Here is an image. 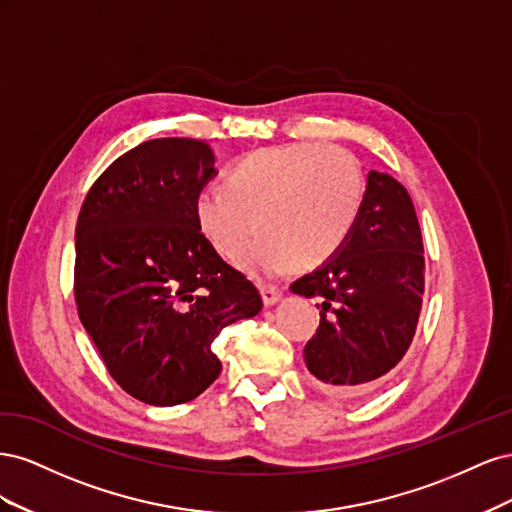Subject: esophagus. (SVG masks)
Segmentation results:
<instances>
[{"instance_id": "esophagus-1", "label": "esophagus", "mask_w": 512, "mask_h": 512, "mask_svg": "<svg viewBox=\"0 0 512 512\" xmlns=\"http://www.w3.org/2000/svg\"><path fill=\"white\" fill-rule=\"evenodd\" d=\"M260 294H262V301H265V305H275L282 299V288L273 286V284H260Z\"/></svg>"}]
</instances>
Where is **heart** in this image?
Instances as JSON below:
<instances>
[{
	"label": "heart",
	"instance_id": "b5f03b06",
	"mask_svg": "<svg viewBox=\"0 0 512 512\" xmlns=\"http://www.w3.org/2000/svg\"><path fill=\"white\" fill-rule=\"evenodd\" d=\"M363 200L365 177L352 153L290 143L247 153L228 170L226 188L200 190L196 222L226 258L258 227L263 237L241 253V267L280 275L331 260L352 235Z\"/></svg>",
	"mask_w": 512,
	"mask_h": 512
}]
</instances>
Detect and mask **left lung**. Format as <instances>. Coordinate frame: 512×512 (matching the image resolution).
<instances>
[{"label": "left lung", "mask_w": 512, "mask_h": 512, "mask_svg": "<svg viewBox=\"0 0 512 512\" xmlns=\"http://www.w3.org/2000/svg\"><path fill=\"white\" fill-rule=\"evenodd\" d=\"M290 290L322 299L303 354L324 393L354 397L389 374L412 344L425 292L423 235L404 185L371 170L346 245Z\"/></svg>", "instance_id": "8db88e82"}]
</instances>
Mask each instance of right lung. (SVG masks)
<instances>
[{
    "mask_svg": "<svg viewBox=\"0 0 512 512\" xmlns=\"http://www.w3.org/2000/svg\"><path fill=\"white\" fill-rule=\"evenodd\" d=\"M209 145L153 138L91 185L76 222L74 301L108 374L149 406H177L220 376L211 344L260 312L258 288L200 232Z\"/></svg>",
    "mask_w": 512,
    "mask_h": 512,
    "instance_id": "right-lung-1",
    "label": "right lung"
}]
</instances>
